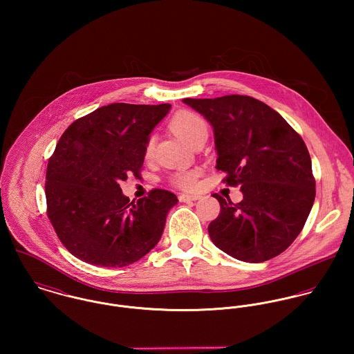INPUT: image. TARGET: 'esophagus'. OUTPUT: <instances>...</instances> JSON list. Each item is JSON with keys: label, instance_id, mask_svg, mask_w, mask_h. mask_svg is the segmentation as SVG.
I'll use <instances>...</instances> for the list:
<instances>
[{"label": "esophagus", "instance_id": "34e87169", "mask_svg": "<svg viewBox=\"0 0 354 354\" xmlns=\"http://www.w3.org/2000/svg\"><path fill=\"white\" fill-rule=\"evenodd\" d=\"M201 198H202V196H201V195H196V194H192V195L181 194V195L178 196V199H180V202L181 203L196 202V201H199Z\"/></svg>", "mask_w": 354, "mask_h": 354}]
</instances>
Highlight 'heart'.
<instances>
[{
    "label": "heart",
    "mask_w": 354,
    "mask_h": 354,
    "mask_svg": "<svg viewBox=\"0 0 354 354\" xmlns=\"http://www.w3.org/2000/svg\"><path fill=\"white\" fill-rule=\"evenodd\" d=\"M170 128L177 136H180L191 147L202 138H207V133H208V127L205 120L202 115L189 110H181L176 113L170 121ZM153 149H155V138L150 136L145 145V156L147 159L151 158ZM198 177H199V173L196 170H180L173 174L171 183L178 188L191 189L196 185Z\"/></svg>",
    "instance_id": "b5f03b06"
}]
</instances>
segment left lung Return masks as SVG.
Instances as JSON below:
<instances>
[{
	"label": "left lung",
	"mask_w": 354,
	"mask_h": 354,
	"mask_svg": "<svg viewBox=\"0 0 354 354\" xmlns=\"http://www.w3.org/2000/svg\"><path fill=\"white\" fill-rule=\"evenodd\" d=\"M214 131L216 169L240 185L237 204L214 198L221 214L208 225L211 241L229 256L260 263L283 252L300 234L315 202L308 149L285 118L245 95L183 100Z\"/></svg>",
	"instance_id": "left-lung-1"
}]
</instances>
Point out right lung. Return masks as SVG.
Returning a JSON list of instances; mask_svg holds the SVG:
<instances>
[{"instance_id":"add662e5","label":"right lung","mask_w":354,"mask_h":354,"mask_svg":"<svg viewBox=\"0 0 354 354\" xmlns=\"http://www.w3.org/2000/svg\"><path fill=\"white\" fill-rule=\"evenodd\" d=\"M169 103H110L76 120L61 136L46 171L48 216L75 257L125 267L151 251L178 199L165 189L129 201L121 188L139 176L145 145Z\"/></svg>"}]
</instances>
